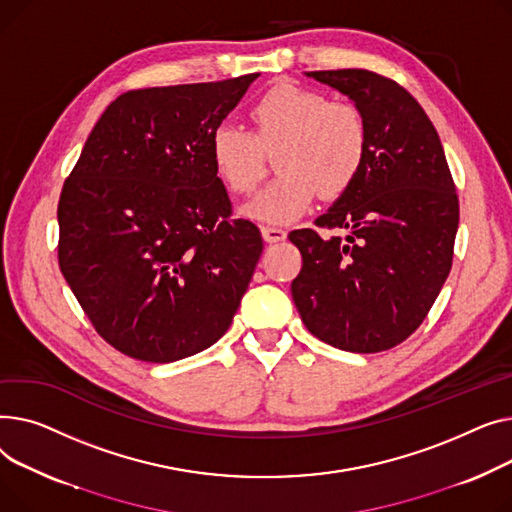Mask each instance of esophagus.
Segmentation results:
<instances>
[{
  "instance_id": "esophagus-1",
  "label": "esophagus",
  "mask_w": 512,
  "mask_h": 512,
  "mask_svg": "<svg viewBox=\"0 0 512 512\" xmlns=\"http://www.w3.org/2000/svg\"><path fill=\"white\" fill-rule=\"evenodd\" d=\"M262 237H264V242H268V244H277V242H283V239L287 237V231L281 229V227L264 225L262 227Z\"/></svg>"
}]
</instances>
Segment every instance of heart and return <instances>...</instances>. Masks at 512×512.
<instances>
[{"instance_id":"1","label":"heart","mask_w":512,"mask_h":512,"mask_svg":"<svg viewBox=\"0 0 512 512\" xmlns=\"http://www.w3.org/2000/svg\"><path fill=\"white\" fill-rule=\"evenodd\" d=\"M254 134L223 122L210 136V161L233 194H250L264 173V153L281 144L275 167L281 173L244 213L260 223L285 225L304 217L318 192L343 194L362 169L368 130L349 103H328L324 95L295 84L270 88L254 105Z\"/></svg>"}]
</instances>
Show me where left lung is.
Listing matches in <instances>:
<instances>
[{"instance_id": "1", "label": "left lung", "mask_w": 512, "mask_h": 512, "mask_svg": "<svg viewBox=\"0 0 512 512\" xmlns=\"http://www.w3.org/2000/svg\"><path fill=\"white\" fill-rule=\"evenodd\" d=\"M362 113L368 148L351 186L316 219L347 235L295 229V308L320 341L351 353L403 343L453 266L459 198L430 117L403 86L368 70L306 72Z\"/></svg>"}]
</instances>
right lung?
<instances>
[{"label": "right lung", "instance_id": "add662e5", "mask_svg": "<svg viewBox=\"0 0 512 512\" xmlns=\"http://www.w3.org/2000/svg\"><path fill=\"white\" fill-rule=\"evenodd\" d=\"M260 74L130 90L86 138L57 206L59 268L117 351L169 364L217 343L262 254L231 219L210 136Z\"/></svg>", "mask_w": 512, "mask_h": 512}]
</instances>
